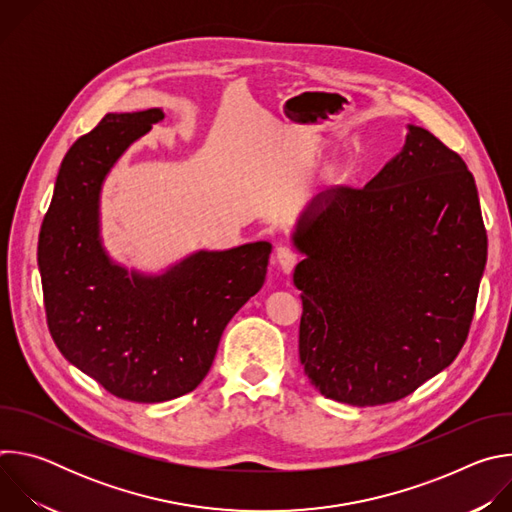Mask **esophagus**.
I'll return each instance as SVG.
<instances>
[{
	"mask_svg": "<svg viewBox=\"0 0 512 512\" xmlns=\"http://www.w3.org/2000/svg\"><path fill=\"white\" fill-rule=\"evenodd\" d=\"M300 261V253L294 249V247H277V251H275V263L279 265V269L285 273V275H289L291 271H294V267H296V263Z\"/></svg>",
	"mask_w": 512,
	"mask_h": 512,
	"instance_id": "34e87169",
	"label": "esophagus"
}]
</instances>
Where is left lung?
Here are the masks:
<instances>
[{
	"mask_svg": "<svg viewBox=\"0 0 512 512\" xmlns=\"http://www.w3.org/2000/svg\"><path fill=\"white\" fill-rule=\"evenodd\" d=\"M300 360L328 399L399 401L454 362L474 316L486 231L474 176L427 129L364 188H330L298 216Z\"/></svg>",
	"mask_w": 512,
	"mask_h": 512,
	"instance_id": "left-lung-1",
	"label": "left lung"
}]
</instances>
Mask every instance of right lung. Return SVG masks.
<instances>
[{
	"label": "right lung",
	"instance_id": "1",
	"mask_svg": "<svg viewBox=\"0 0 512 512\" xmlns=\"http://www.w3.org/2000/svg\"><path fill=\"white\" fill-rule=\"evenodd\" d=\"M164 121L160 107L107 113L66 152L38 241L50 334L62 356L135 403L194 391L231 318L263 287L271 243L198 249L164 271L127 269L101 237V192L119 158Z\"/></svg>",
	"mask_w": 512,
	"mask_h": 512
}]
</instances>
